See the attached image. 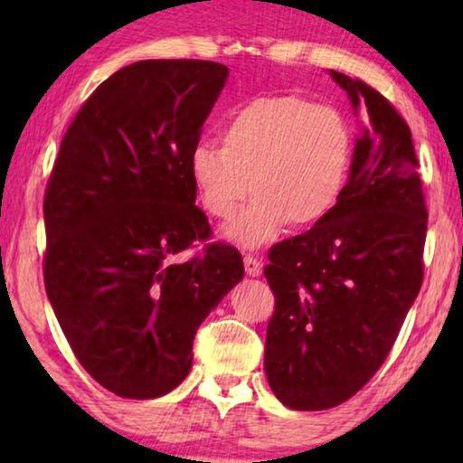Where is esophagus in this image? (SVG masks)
Returning <instances> with one entry per match:
<instances>
[{
    "label": "esophagus",
    "mask_w": 463,
    "mask_h": 463,
    "mask_svg": "<svg viewBox=\"0 0 463 463\" xmlns=\"http://www.w3.org/2000/svg\"><path fill=\"white\" fill-rule=\"evenodd\" d=\"M244 269H246V274L252 276V278L261 276L263 261H261V259L252 257V255H244Z\"/></svg>",
    "instance_id": "obj_1"
}]
</instances>
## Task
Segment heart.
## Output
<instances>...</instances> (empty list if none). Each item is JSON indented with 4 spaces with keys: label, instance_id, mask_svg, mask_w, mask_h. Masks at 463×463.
Segmentation results:
<instances>
[{
    "label": "heart",
    "instance_id": "obj_1",
    "mask_svg": "<svg viewBox=\"0 0 463 463\" xmlns=\"http://www.w3.org/2000/svg\"><path fill=\"white\" fill-rule=\"evenodd\" d=\"M221 143L195 145L189 176L204 211L232 219L225 238L259 246L293 227L325 221L345 192L354 157L352 126L331 105L297 94L246 100L221 126Z\"/></svg>",
    "mask_w": 463,
    "mask_h": 463
}]
</instances>
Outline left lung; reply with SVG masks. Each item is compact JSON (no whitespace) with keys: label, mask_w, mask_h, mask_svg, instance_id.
I'll return each instance as SVG.
<instances>
[{"label":"left lung","mask_w":463,"mask_h":463,"mask_svg":"<svg viewBox=\"0 0 463 463\" xmlns=\"http://www.w3.org/2000/svg\"><path fill=\"white\" fill-rule=\"evenodd\" d=\"M364 126L339 204L269 250L265 375L284 407L325 411L383 364L423 280L428 211L411 130L364 81L331 71Z\"/></svg>","instance_id":"8db88e82"}]
</instances>
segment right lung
I'll return each instance as SVG.
<instances>
[{
	"label": "right lung",
	"instance_id": "obj_1",
	"mask_svg": "<svg viewBox=\"0 0 463 463\" xmlns=\"http://www.w3.org/2000/svg\"><path fill=\"white\" fill-rule=\"evenodd\" d=\"M230 69L138 61L105 80L65 132L50 175L43 282L80 364L135 401L175 390L198 326L244 278L242 255L206 244L189 154Z\"/></svg>",
	"mask_w": 463,
	"mask_h": 463
}]
</instances>
